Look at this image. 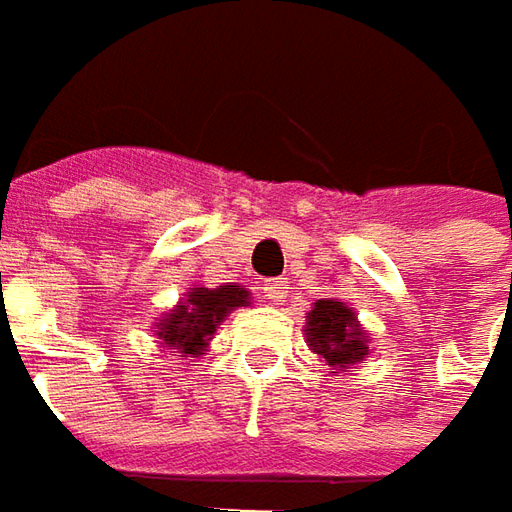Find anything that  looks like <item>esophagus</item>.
Listing matches in <instances>:
<instances>
[{
    "mask_svg": "<svg viewBox=\"0 0 512 512\" xmlns=\"http://www.w3.org/2000/svg\"><path fill=\"white\" fill-rule=\"evenodd\" d=\"M286 277H272V280H263V286H260V291H263V297L269 300V303H274V306H280L283 300H286Z\"/></svg>",
    "mask_w": 512,
    "mask_h": 512,
    "instance_id": "34e87169",
    "label": "esophagus"
}]
</instances>
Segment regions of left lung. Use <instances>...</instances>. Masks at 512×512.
I'll return each instance as SVG.
<instances>
[{"label": "left lung", "instance_id": "left-lung-1", "mask_svg": "<svg viewBox=\"0 0 512 512\" xmlns=\"http://www.w3.org/2000/svg\"><path fill=\"white\" fill-rule=\"evenodd\" d=\"M309 348L320 354L328 371L337 377L348 365H357L368 357V334L360 328L354 309L340 300H317L306 323Z\"/></svg>", "mask_w": 512, "mask_h": 512}]
</instances>
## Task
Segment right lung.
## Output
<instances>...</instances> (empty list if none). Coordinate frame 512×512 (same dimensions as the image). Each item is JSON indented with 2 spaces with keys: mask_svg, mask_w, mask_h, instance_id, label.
Wrapping results in <instances>:
<instances>
[{
  "mask_svg": "<svg viewBox=\"0 0 512 512\" xmlns=\"http://www.w3.org/2000/svg\"><path fill=\"white\" fill-rule=\"evenodd\" d=\"M238 306H249V291L232 283L218 289H189L184 300L161 317L155 337L161 348H172L178 357H201L215 328Z\"/></svg>",
  "mask_w": 512,
  "mask_h": 512,
  "instance_id": "add662e5",
  "label": "right lung"
}]
</instances>
